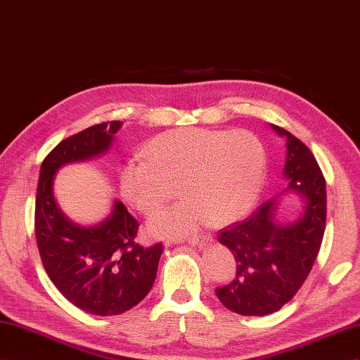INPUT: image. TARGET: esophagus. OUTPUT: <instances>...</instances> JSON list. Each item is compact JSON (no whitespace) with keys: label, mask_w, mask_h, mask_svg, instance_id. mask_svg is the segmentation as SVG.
<instances>
[{"label":"esophagus","mask_w":360,"mask_h":360,"mask_svg":"<svg viewBox=\"0 0 360 360\" xmlns=\"http://www.w3.org/2000/svg\"><path fill=\"white\" fill-rule=\"evenodd\" d=\"M210 240V238L209 236H192V238H189L188 239V244L189 245H197V247H202V245H206L207 242Z\"/></svg>","instance_id":"34e87169"}]
</instances>
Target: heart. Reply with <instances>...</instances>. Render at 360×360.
I'll list each match as a JSON object with an SVG mask.
<instances>
[{
	"label": "heart",
	"instance_id": "heart-1",
	"mask_svg": "<svg viewBox=\"0 0 360 360\" xmlns=\"http://www.w3.org/2000/svg\"><path fill=\"white\" fill-rule=\"evenodd\" d=\"M143 158L121 169V193L142 215L174 197L184 200L156 213L147 230L154 238L181 239L210 224L224 226L252 209L266 176V153L248 130L179 129L148 142Z\"/></svg>",
	"mask_w": 360,
	"mask_h": 360
}]
</instances>
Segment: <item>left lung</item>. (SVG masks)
<instances>
[{
	"label": "left lung",
	"instance_id": "8db88e82",
	"mask_svg": "<svg viewBox=\"0 0 360 360\" xmlns=\"http://www.w3.org/2000/svg\"><path fill=\"white\" fill-rule=\"evenodd\" d=\"M271 127L286 138L285 192H297L304 209L294 222L280 224L276 197L247 219L221 230L218 239L235 256L236 276L217 288V297L245 316L269 315L292 300L314 266L326 230V180L312 151L285 129Z\"/></svg>",
	"mask_w": 360,
	"mask_h": 360
}]
</instances>
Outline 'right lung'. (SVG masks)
Segmentation results:
<instances>
[{
    "mask_svg": "<svg viewBox=\"0 0 360 360\" xmlns=\"http://www.w3.org/2000/svg\"><path fill=\"white\" fill-rule=\"evenodd\" d=\"M121 125L96 124L62 141L42 162L36 192V242L48 277L74 306L100 316L127 312L147 297L163 247L136 244L139 224L121 201L100 224L72 222L57 206L53 183L63 165L109 151Z\"/></svg>",
    "mask_w": 360,
    "mask_h": 360,
    "instance_id": "1",
    "label": "right lung"
}]
</instances>
